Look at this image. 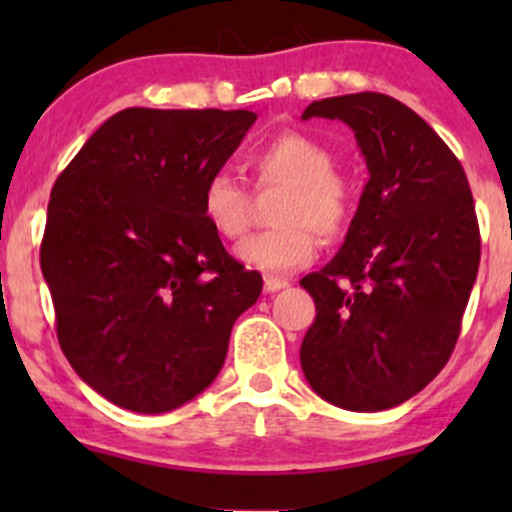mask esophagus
<instances>
[{
	"mask_svg": "<svg viewBox=\"0 0 512 512\" xmlns=\"http://www.w3.org/2000/svg\"><path fill=\"white\" fill-rule=\"evenodd\" d=\"M286 286H289V281L286 279H276V276H267V279H264V291L267 293H276L286 289Z\"/></svg>",
	"mask_w": 512,
	"mask_h": 512,
	"instance_id": "34e87169",
	"label": "esophagus"
}]
</instances>
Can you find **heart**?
Instances as JSON below:
<instances>
[{"label":"heart","instance_id":"b5f03b06","mask_svg":"<svg viewBox=\"0 0 512 512\" xmlns=\"http://www.w3.org/2000/svg\"><path fill=\"white\" fill-rule=\"evenodd\" d=\"M248 170L257 190L284 185L274 209L281 226L245 240L238 260L267 274H291L315 257V230L339 238L354 216V185L325 144L301 132H281L250 151ZM199 209L216 236L240 240L250 226V195L228 173H211L202 185Z\"/></svg>","mask_w":512,"mask_h":512}]
</instances>
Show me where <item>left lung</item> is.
<instances>
[{
	"mask_svg": "<svg viewBox=\"0 0 512 512\" xmlns=\"http://www.w3.org/2000/svg\"><path fill=\"white\" fill-rule=\"evenodd\" d=\"M310 117L354 129L370 180L342 250L301 279L317 310L301 366L334 407L383 411L424 390L460 337L481 255L472 190L431 125L385 93L322 98Z\"/></svg>",
	"mask_w": 512,
	"mask_h": 512,
	"instance_id": "1",
	"label": "left lung"
}]
</instances>
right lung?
Listing matches in <instances>:
<instances>
[{
  "label": "right lung",
  "mask_w": 512,
  "mask_h": 512,
  "mask_svg": "<svg viewBox=\"0 0 512 512\" xmlns=\"http://www.w3.org/2000/svg\"><path fill=\"white\" fill-rule=\"evenodd\" d=\"M257 120L250 110L127 108L81 146L50 192L40 267L57 339L86 385L139 414L214 383L262 276L199 209Z\"/></svg>",
  "instance_id": "right-lung-1"
}]
</instances>
